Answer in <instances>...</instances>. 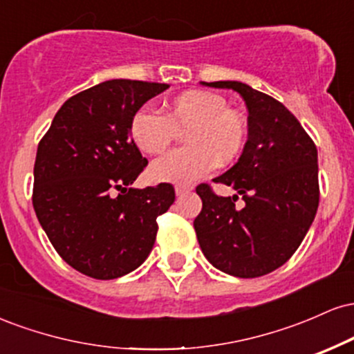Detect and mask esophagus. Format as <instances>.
<instances>
[{
  "instance_id": "obj_1",
  "label": "esophagus",
  "mask_w": 354,
  "mask_h": 354,
  "mask_svg": "<svg viewBox=\"0 0 354 354\" xmlns=\"http://www.w3.org/2000/svg\"><path fill=\"white\" fill-rule=\"evenodd\" d=\"M174 191H176V196H183V194H188L191 188H188V186H176Z\"/></svg>"
}]
</instances>
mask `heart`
Masks as SVG:
<instances>
[{"instance_id": "obj_1", "label": "heart", "mask_w": 354, "mask_h": 354, "mask_svg": "<svg viewBox=\"0 0 354 354\" xmlns=\"http://www.w3.org/2000/svg\"><path fill=\"white\" fill-rule=\"evenodd\" d=\"M185 131L186 148L158 158L149 166L153 181L191 185L213 171L218 161L230 163L246 143V121L228 108L218 93L191 89L166 104L165 116L151 108H140L129 120V136L140 151L158 154Z\"/></svg>"}]
</instances>
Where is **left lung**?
I'll use <instances>...</instances> for the list:
<instances>
[{"label": "left lung", "mask_w": 354, "mask_h": 354, "mask_svg": "<svg viewBox=\"0 0 354 354\" xmlns=\"http://www.w3.org/2000/svg\"><path fill=\"white\" fill-rule=\"evenodd\" d=\"M201 84L241 95L248 140L236 165L214 180L236 194L225 198L208 185L196 188L203 209L194 231L214 268L258 278L283 266L310 230L319 203L318 151L299 121L271 96L241 81ZM238 196L245 201L243 209L234 205Z\"/></svg>", "instance_id": "obj_1"}]
</instances>
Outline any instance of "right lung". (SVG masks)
Wrapping results in <instances>:
<instances>
[{"label": "right lung", "mask_w": 354, "mask_h": 354, "mask_svg": "<svg viewBox=\"0 0 354 354\" xmlns=\"http://www.w3.org/2000/svg\"><path fill=\"white\" fill-rule=\"evenodd\" d=\"M168 84L108 80L64 101L35 161L33 206L68 265L96 279L135 271L151 253L156 218L169 209L168 183L133 188L148 165L129 120Z\"/></svg>", "instance_id": "right-lung-1"}]
</instances>
